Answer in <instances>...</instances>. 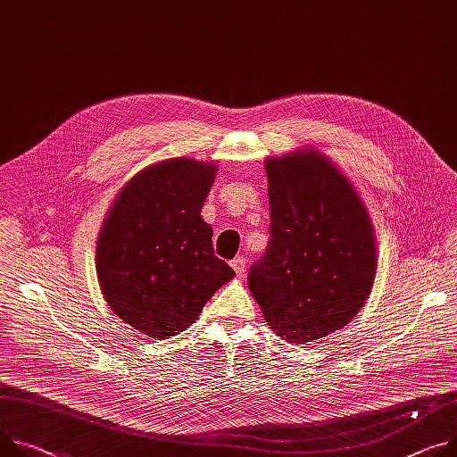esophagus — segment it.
<instances>
[{"label":"esophagus","instance_id":"1","mask_svg":"<svg viewBox=\"0 0 457 457\" xmlns=\"http://www.w3.org/2000/svg\"><path fill=\"white\" fill-rule=\"evenodd\" d=\"M231 268L235 270L237 277H242V275H244V271H245V257L242 255V257L233 259V261H231Z\"/></svg>","mask_w":457,"mask_h":457}]
</instances>
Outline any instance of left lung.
Here are the masks:
<instances>
[{
    "instance_id": "1",
    "label": "left lung",
    "mask_w": 457,
    "mask_h": 457,
    "mask_svg": "<svg viewBox=\"0 0 457 457\" xmlns=\"http://www.w3.org/2000/svg\"><path fill=\"white\" fill-rule=\"evenodd\" d=\"M270 244L247 275L264 320L315 343L364 306L378 270L373 226L350 180L315 149L268 158Z\"/></svg>"
}]
</instances>
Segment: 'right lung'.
<instances>
[{
  "mask_svg": "<svg viewBox=\"0 0 457 457\" xmlns=\"http://www.w3.org/2000/svg\"><path fill=\"white\" fill-rule=\"evenodd\" d=\"M215 163L170 158L116 195L96 242V275L111 310L151 339L191 326L235 271L213 252L200 217Z\"/></svg>",
  "mask_w": 457,
  "mask_h": 457,
  "instance_id": "add662e5",
  "label": "right lung"
}]
</instances>
